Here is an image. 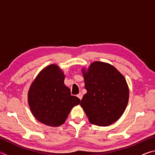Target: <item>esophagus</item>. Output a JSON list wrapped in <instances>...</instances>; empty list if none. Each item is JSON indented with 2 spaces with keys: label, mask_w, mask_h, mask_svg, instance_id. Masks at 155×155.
Segmentation results:
<instances>
[{
  "label": "esophagus",
  "mask_w": 155,
  "mask_h": 155,
  "mask_svg": "<svg viewBox=\"0 0 155 155\" xmlns=\"http://www.w3.org/2000/svg\"><path fill=\"white\" fill-rule=\"evenodd\" d=\"M77 97H78V98H79L80 100L82 99V98H83V94H82V93H79V94H78V95H77Z\"/></svg>",
  "instance_id": "34e87169"
}]
</instances>
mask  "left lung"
<instances>
[{
    "label": "left lung",
    "instance_id": "obj_1",
    "mask_svg": "<svg viewBox=\"0 0 155 155\" xmlns=\"http://www.w3.org/2000/svg\"><path fill=\"white\" fill-rule=\"evenodd\" d=\"M87 93L81 106L89 121L107 127L117 121L127 106L129 91L124 77L113 65L95 61L83 70Z\"/></svg>",
    "mask_w": 155,
    "mask_h": 155
}]
</instances>
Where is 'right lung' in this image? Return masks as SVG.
<instances>
[{"instance_id": "1", "label": "right lung", "mask_w": 155, "mask_h": 155, "mask_svg": "<svg viewBox=\"0 0 155 155\" xmlns=\"http://www.w3.org/2000/svg\"><path fill=\"white\" fill-rule=\"evenodd\" d=\"M64 74L57 65H51L41 70L28 91V101L35 118L51 127L65 122L73 107L80 99L72 96L64 85Z\"/></svg>"}]
</instances>
